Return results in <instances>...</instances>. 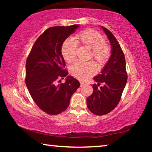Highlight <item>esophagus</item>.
I'll list each match as a JSON object with an SVG mask.
<instances>
[{"mask_svg":"<svg viewBox=\"0 0 152 152\" xmlns=\"http://www.w3.org/2000/svg\"><path fill=\"white\" fill-rule=\"evenodd\" d=\"M84 85H85V83H84V82H80V86H83Z\"/></svg>","mask_w":152,"mask_h":152,"instance_id":"esophagus-1","label":"esophagus"}]
</instances>
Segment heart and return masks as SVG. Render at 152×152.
<instances>
[{
  "label": "heart",
  "instance_id": "heart-1",
  "mask_svg": "<svg viewBox=\"0 0 152 152\" xmlns=\"http://www.w3.org/2000/svg\"><path fill=\"white\" fill-rule=\"evenodd\" d=\"M74 39H67L61 45V55L66 62L70 64L75 60L77 45L91 50L90 58L96 60L100 68L104 66L109 60L110 47L104 41L103 36L97 31L92 29L84 30L78 33ZM96 72V66L93 61L86 63L77 61L70 68V74L79 80H86L94 76Z\"/></svg>",
  "mask_w": 152,
  "mask_h": 152
}]
</instances>
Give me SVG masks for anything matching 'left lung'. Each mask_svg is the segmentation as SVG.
<instances>
[{"instance_id":"obj_1","label":"left lung","mask_w":152,"mask_h":152,"mask_svg":"<svg viewBox=\"0 0 152 152\" xmlns=\"http://www.w3.org/2000/svg\"><path fill=\"white\" fill-rule=\"evenodd\" d=\"M101 28L109 38L112 51L101 73L94 78L98 84L92 85L93 92L86 99L88 109L96 115H106L117 107L127 80L125 59L121 48L109 29L102 26ZM101 83L103 86L99 88L97 86Z\"/></svg>"}]
</instances>
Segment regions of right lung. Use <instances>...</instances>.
Wrapping results in <instances>:
<instances>
[{"instance_id":"right-lung-1","label":"right lung","mask_w":152,"mask_h":152,"mask_svg":"<svg viewBox=\"0 0 152 152\" xmlns=\"http://www.w3.org/2000/svg\"><path fill=\"white\" fill-rule=\"evenodd\" d=\"M78 27L79 25H73L48 28L35 41L27 59V89L38 107L49 115L66 110L71 96L80 85L63 69L66 63L61 52L63 42ZM64 77L66 82L60 83L58 78Z\"/></svg>"}]
</instances>
